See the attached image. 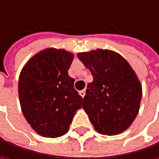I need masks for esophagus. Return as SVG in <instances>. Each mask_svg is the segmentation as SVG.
Instances as JSON below:
<instances>
[{"label":"esophagus","mask_w":159,"mask_h":159,"mask_svg":"<svg viewBox=\"0 0 159 159\" xmlns=\"http://www.w3.org/2000/svg\"><path fill=\"white\" fill-rule=\"evenodd\" d=\"M85 94H86V93H85V90H82V91H80V95L82 98L85 96Z\"/></svg>","instance_id":"1"}]
</instances>
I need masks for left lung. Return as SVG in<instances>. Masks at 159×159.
<instances>
[{
    "mask_svg": "<svg viewBox=\"0 0 159 159\" xmlns=\"http://www.w3.org/2000/svg\"><path fill=\"white\" fill-rule=\"evenodd\" d=\"M90 69L89 83L82 108L95 130L116 135L126 130L135 119L142 99V85L129 64L110 50L97 49L78 53Z\"/></svg>",
    "mask_w": 159,
    "mask_h": 159,
    "instance_id": "1",
    "label": "left lung"
}]
</instances>
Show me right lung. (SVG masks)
<instances>
[{"label":"right lung","mask_w":159,"mask_h":159,"mask_svg":"<svg viewBox=\"0 0 159 159\" xmlns=\"http://www.w3.org/2000/svg\"><path fill=\"white\" fill-rule=\"evenodd\" d=\"M73 53L48 48L36 53L24 66L18 81L23 115L41 136L56 138L66 134L82 97L68 76Z\"/></svg>","instance_id":"add662e5"}]
</instances>
